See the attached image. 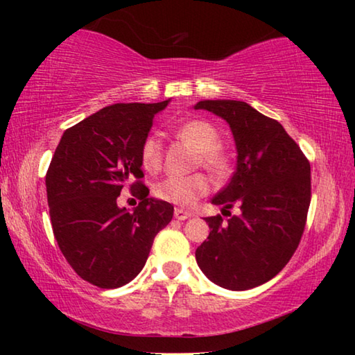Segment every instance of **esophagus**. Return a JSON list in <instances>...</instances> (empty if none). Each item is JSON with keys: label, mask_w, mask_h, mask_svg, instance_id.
Masks as SVG:
<instances>
[{"label": "esophagus", "mask_w": 355, "mask_h": 355, "mask_svg": "<svg viewBox=\"0 0 355 355\" xmlns=\"http://www.w3.org/2000/svg\"><path fill=\"white\" fill-rule=\"evenodd\" d=\"M173 216H175V219H178V220H186V219H189L192 214L189 211H184V209H182V208H175Z\"/></svg>", "instance_id": "34e87169"}]
</instances>
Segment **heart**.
Listing matches in <instances>:
<instances>
[{
  "instance_id": "b5f03b06",
  "label": "heart",
  "mask_w": 355,
  "mask_h": 355,
  "mask_svg": "<svg viewBox=\"0 0 355 355\" xmlns=\"http://www.w3.org/2000/svg\"><path fill=\"white\" fill-rule=\"evenodd\" d=\"M180 139L199 152L197 164H200L214 180H224L232 171V163L220 146V135L207 120H188L177 128ZM141 164L147 172H156L163 161V144L156 136H148L141 146ZM209 191L205 175L194 173L189 177H167L155 188L158 199L182 208H191Z\"/></svg>"
}]
</instances>
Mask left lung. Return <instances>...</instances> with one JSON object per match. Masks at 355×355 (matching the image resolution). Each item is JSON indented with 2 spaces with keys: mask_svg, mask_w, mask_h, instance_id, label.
I'll return each mask as SVG.
<instances>
[{
  "mask_svg": "<svg viewBox=\"0 0 355 355\" xmlns=\"http://www.w3.org/2000/svg\"><path fill=\"white\" fill-rule=\"evenodd\" d=\"M194 110L230 125L236 171L211 203L241 213L205 218L209 235L196 250L202 272L222 288L250 290L275 277L302 238L310 207V163L277 120L236 100H203Z\"/></svg>",
  "mask_w": 355,
  "mask_h": 355,
  "instance_id": "8db88e82",
  "label": "left lung"
}]
</instances>
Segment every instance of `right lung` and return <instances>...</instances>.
<instances>
[{
    "mask_svg": "<svg viewBox=\"0 0 355 355\" xmlns=\"http://www.w3.org/2000/svg\"><path fill=\"white\" fill-rule=\"evenodd\" d=\"M169 101L106 106L65 130L53 155L45 177L53 233L73 271L95 286L133 280L172 220L171 203L148 197L139 156ZM125 185L141 200L131 214L116 205Z\"/></svg>",
    "mask_w": 355,
    "mask_h": 355,
    "instance_id": "1",
    "label": "right lung"
}]
</instances>
